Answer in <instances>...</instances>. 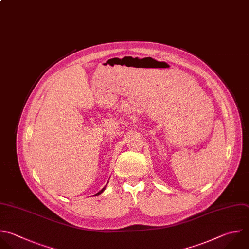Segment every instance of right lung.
<instances>
[{"mask_svg": "<svg viewBox=\"0 0 249 249\" xmlns=\"http://www.w3.org/2000/svg\"><path fill=\"white\" fill-rule=\"evenodd\" d=\"M104 189H105V187H104V188H103V189H102V190H101V191H99V192H98V193H97V194H95V195H94V196H97V195H99V194H101V193H102V192H103V191H104Z\"/></svg>", "mask_w": 249, "mask_h": 249, "instance_id": "obj_1", "label": "right lung"}]
</instances>
